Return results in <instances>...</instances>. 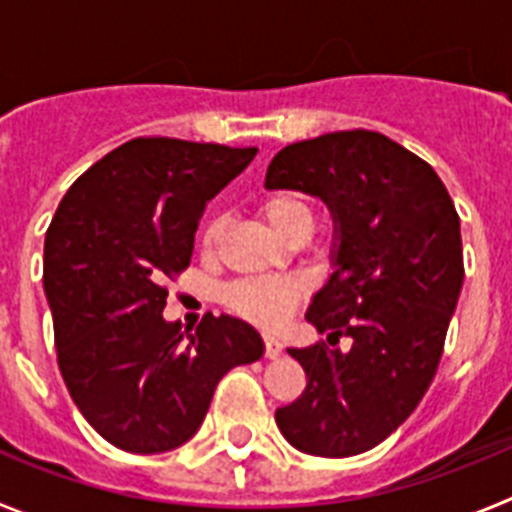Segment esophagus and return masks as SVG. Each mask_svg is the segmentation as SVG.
<instances>
[{"label":"esophagus","mask_w":512,"mask_h":512,"mask_svg":"<svg viewBox=\"0 0 512 512\" xmlns=\"http://www.w3.org/2000/svg\"><path fill=\"white\" fill-rule=\"evenodd\" d=\"M264 354L266 359H277L282 354V343H279V338L274 333H264Z\"/></svg>","instance_id":"obj_1"}]
</instances>
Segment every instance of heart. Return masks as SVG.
Returning a JSON list of instances; mask_svg holds the SVG:
<instances>
[{
  "label": "heart",
  "instance_id": "1",
  "mask_svg": "<svg viewBox=\"0 0 512 512\" xmlns=\"http://www.w3.org/2000/svg\"><path fill=\"white\" fill-rule=\"evenodd\" d=\"M259 215L269 230L282 241H292L300 235L310 233L312 228V207L310 202L297 192H274L264 197L259 205ZM223 235V220L212 217L200 233L202 251H212L215 243ZM305 295V287L297 279H246L238 282L225 292V305L241 315V318L253 320L261 325H277L287 318L289 307L295 305Z\"/></svg>",
  "mask_w": 512,
  "mask_h": 512
}]
</instances>
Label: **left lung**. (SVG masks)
I'll list each match as a JSON object with an SVG mask.
<instances>
[{
  "label": "left lung",
  "instance_id": "1",
  "mask_svg": "<svg viewBox=\"0 0 512 512\" xmlns=\"http://www.w3.org/2000/svg\"><path fill=\"white\" fill-rule=\"evenodd\" d=\"M264 187L328 205L333 271L305 318L328 341L351 338L346 351L287 348L307 387L274 418L305 454H364L410 418L436 377L464 282L459 215L436 171L374 130L282 148Z\"/></svg>",
  "mask_w": 512,
  "mask_h": 512
}]
</instances>
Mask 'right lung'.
I'll use <instances>...</instances> for the list:
<instances>
[{"mask_svg": "<svg viewBox=\"0 0 512 512\" xmlns=\"http://www.w3.org/2000/svg\"><path fill=\"white\" fill-rule=\"evenodd\" d=\"M259 148L135 138L71 184L45 233L43 287L58 369L94 431L130 454L187 443L217 382L264 356L241 318L205 315L194 333L164 320L207 202Z\"/></svg>", "mask_w": 512, "mask_h": 512, "instance_id": "add662e5", "label": "right lung"}]
</instances>
